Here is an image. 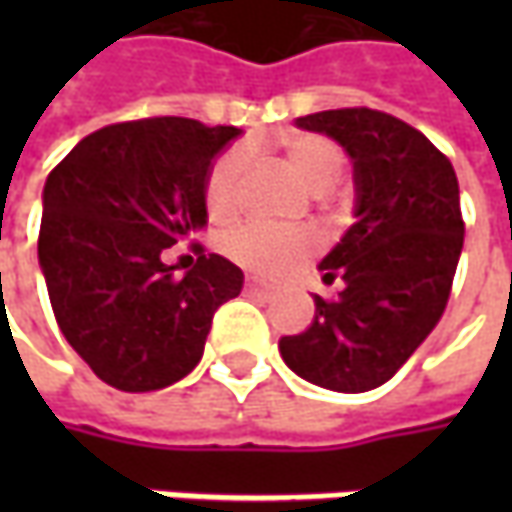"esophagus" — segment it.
Returning a JSON list of instances; mask_svg holds the SVG:
<instances>
[{
  "instance_id": "1",
  "label": "esophagus",
  "mask_w": 512,
  "mask_h": 512,
  "mask_svg": "<svg viewBox=\"0 0 512 512\" xmlns=\"http://www.w3.org/2000/svg\"><path fill=\"white\" fill-rule=\"evenodd\" d=\"M247 287L250 290H270V285H267L265 279H259V276H247Z\"/></svg>"
}]
</instances>
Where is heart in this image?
I'll return each instance as SVG.
<instances>
[{"mask_svg": "<svg viewBox=\"0 0 512 512\" xmlns=\"http://www.w3.org/2000/svg\"><path fill=\"white\" fill-rule=\"evenodd\" d=\"M282 150L287 165L299 173V179L313 193H327L330 185L342 176L347 162L342 145L322 133H293L282 142ZM247 168H250V145L245 142L230 145L213 159L205 176V207L210 219L225 222L239 210ZM319 245L322 239L313 227L279 230L262 222H245L233 227L222 239L227 259L256 273H282L287 267L310 259Z\"/></svg>", "mask_w": 512, "mask_h": 512, "instance_id": "heart-1", "label": "heart"}]
</instances>
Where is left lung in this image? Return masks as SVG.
Listing matches in <instances>:
<instances>
[{
    "label": "left lung",
    "instance_id": "8db88e82",
    "mask_svg": "<svg viewBox=\"0 0 512 512\" xmlns=\"http://www.w3.org/2000/svg\"><path fill=\"white\" fill-rule=\"evenodd\" d=\"M353 159L356 225L322 259L336 299L313 296V325L282 336L285 364L307 382L364 393L396 376L442 319L464 222L450 159L422 130L373 108L299 116Z\"/></svg>",
    "mask_w": 512,
    "mask_h": 512
}]
</instances>
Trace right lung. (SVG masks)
<instances>
[{
	"mask_svg": "<svg viewBox=\"0 0 512 512\" xmlns=\"http://www.w3.org/2000/svg\"><path fill=\"white\" fill-rule=\"evenodd\" d=\"M242 130L153 116L85 136L50 170L39 265L59 330L110 387L148 393L185 379L213 313L245 273L190 242L185 276L162 250L207 225L205 176Z\"/></svg>",
	"mask_w": 512,
	"mask_h": 512,
	"instance_id": "right-lung-1",
	"label": "right lung"
}]
</instances>
